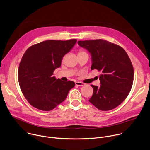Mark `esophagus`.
I'll return each mask as SVG.
<instances>
[{
    "instance_id": "obj_1",
    "label": "esophagus",
    "mask_w": 150,
    "mask_h": 150,
    "mask_svg": "<svg viewBox=\"0 0 150 150\" xmlns=\"http://www.w3.org/2000/svg\"><path fill=\"white\" fill-rule=\"evenodd\" d=\"M75 84H76V85H77V86H83V85H85L84 83L81 82H78V81L76 82Z\"/></svg>"
}]
</instances>
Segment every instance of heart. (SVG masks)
Returning a JSON list of instances; mask_svg holds the SVG:
<instances>
[{
  "label": "heart",
  "mask_w": 150,
  "mask_h": 150,
  "mask_svg": "<svg viewBox=\"0 0 150 150\" xmlns=\"http://www.w3.org/2000/svg\"><path fill=\"white\" fill-rule=\"evenodd\" d=\"M87 54V52L84 51L82 49H80L78 52V55H80V54Z\"/></svg>",
  "instance_id": "heart-1"
}]
</instances>
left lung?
<instances>
[{"mask_svg": "<svg viewBox=\"0 0 150 150\" xmlns=\"http://www.w3.org/2000/svg\"><path fill=\"white\" fill-rule=\"evenodd\" d=\"M91 55V69L101 72L100 86L91 85L93 94L89 101L100 110H112L129 94L134 81V68L125 50L106 40L78 41Z\"/></svg>", "mask_w": 150, "mask_h": 150, "instance_id": "1", "label": "left lung"}]
</instances>
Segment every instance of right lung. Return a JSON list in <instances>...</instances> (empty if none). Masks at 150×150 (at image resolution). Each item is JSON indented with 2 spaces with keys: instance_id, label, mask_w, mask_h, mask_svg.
I'll return each instance as SVG.
<instances>
[{
  "instance_id": "add662e5",
  "label": "right lung",
  "mask_w": 150,
  "mask_h": 150,
  "mask_svg": "<svg viewBox=\"0 0 150 150\" xmlns=\"http://www.w3.org/2000/svg\"><path fill=\"white\" fill-rule=\"evenodd\" d=\"M76 41L46 40L30 47L24 54L18 68L19 84L25 98L35 108L53 110L75 86L72 81H62L52 75Z\"/></svg>"
}]
</instances>
